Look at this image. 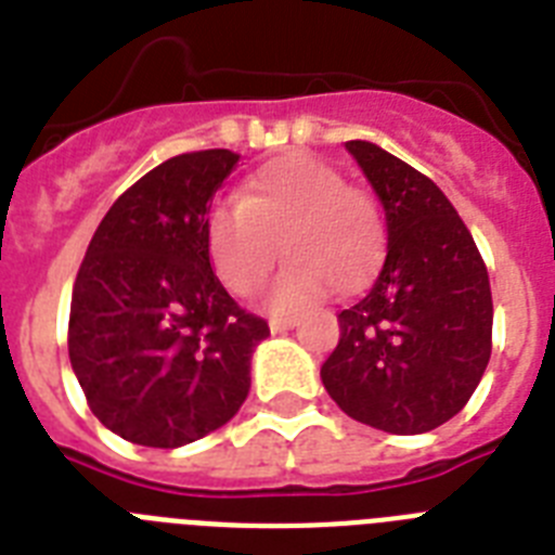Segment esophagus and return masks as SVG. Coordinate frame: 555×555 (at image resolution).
Masks as SVG:
<instances>
[{
    "instance_id": "obj_1",
    "label": "esophagus",
    "mask_w": 555,
    "mask_h": 555,
    "mask_svg": "<svg viewBox=\"0 0 555 555\" xmlns=\"http://www.w3.org/2000/svg\"><path fill=\"white\" fill-rule=\"evenodd\" d=\"M296 315H273V319H270V330H273V333H285V330H291V327H296Z\"/></svg>"
}]
</instances>
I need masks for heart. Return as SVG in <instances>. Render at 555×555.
<instances>
[{
	"label": "heart",
	"mask_w": 555,
	"mask_h": 555,
	"mask_svg": "<svg viewBox=\"0 0 555 555\" xmlns=\"http://www.w3.org/2000/svg\"><path fill=\"white\" fill-rule=\"evenodd\" d=\"M208 256L222 285L254 296L279 256L287 268L268 296L270 310H301L338 285L349 293L378 268L386 222L366 191L347 185L330 163L285 155L248 177L240 199L214 208L206 225Z\"/></svg>",
	"instance_id": "b5f03b06"
}]
</instances>
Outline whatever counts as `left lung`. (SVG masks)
<instances>
[{
  "mask_svg": "<svg viewBox=\"0 0 555 555\" xmlns=\"http://www.w3.org/2000/svg\"><path fill=\"white\" fill-rule=\"evenodd\" d=\"M347 149L384 203L389 242L370 291L338 313L341 338L321 380L352 421L423 435L468 403L488 366V268L426 175L370 141Z\"/></svg>",
  "mask_w": 555,
  "mask_h": 555,
  "instance_id": "8db88e82",
  "label": "left lung"
}]
</instances>
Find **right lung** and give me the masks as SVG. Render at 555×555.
<instances>
[{
	"label": "right lung",
	"instance_id": "obj_1",
	"mask_svg": "<svg viewBox=\"0 0 555 555\" xmlns=\"http://www.w3.org/2000/svg\"><path fill=\"white\" fill-rule=\"evenodd\" d=\"M236 160L203 149L160 163L112 203L78 268L69 364L92 414L129 443H194L248 398L268 321L228 296L206 242L214 191Z\"/></svg>",
	"mask_w": 555,
	"mask_h": 555
}]
</instances>
